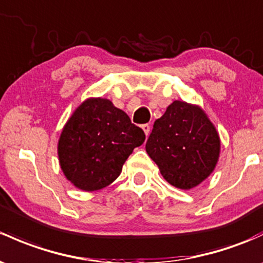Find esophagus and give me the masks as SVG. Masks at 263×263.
Returning <instances> with one entry per match:
<instances>
[{"mask_svg":"<svg viewBox=\"0 0 263 263\" xmlns=\"http://www.w3.org/2000/svg\"><path fill=\"white\" fill-rule=\"evenodd\" d=\"M150 124L148 123H145V124H142V129H143V132H145V135L146 136H148V135H150Z\"/></svg>","mask_w":263,"mask_h":263,"instance_id":"1","label":"esophagus"}]
</instances>
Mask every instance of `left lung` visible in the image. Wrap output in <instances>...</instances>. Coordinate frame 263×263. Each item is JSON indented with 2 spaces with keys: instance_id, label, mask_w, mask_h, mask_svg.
I'll list each match as a JSON object with an SVG mask.
<instances>
[{
  "instance_id": "8db88e82",
  "label": "left lung",
  "mask_w": 263,
  "mask_h": 263,
  "mask_svg": "<svg viewBox=\"0 0 263 263\" xmlns=\"http://www.w3.org/2000/svg\"><path fill=\"white\" fill-rule=\"evenodd\" d=\"M146 151L168 184L189 190L213 173L219 159L220 140L200 107L174 101L155 121Z\"/></svg>"
}]
</instances>
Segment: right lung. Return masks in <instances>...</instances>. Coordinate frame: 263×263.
I'll use <instances>...</instances> for the list:
<instances>
[{"mask_svg": "<svg viewBox=\"0 0 263 263\" xmlns=\"http://www.w3.org/2000/svg\"><path fill=\"white\" fill-rule=\"evenodd\" d=\"M145 132L106 98H88L65 123L58 142L60 167L84 192L106 187L120 176Z\"/></svg>", "mask_w": 263, "mask_h": 263, "instance_id": "1", "label": "right lung"}]
</instances>
